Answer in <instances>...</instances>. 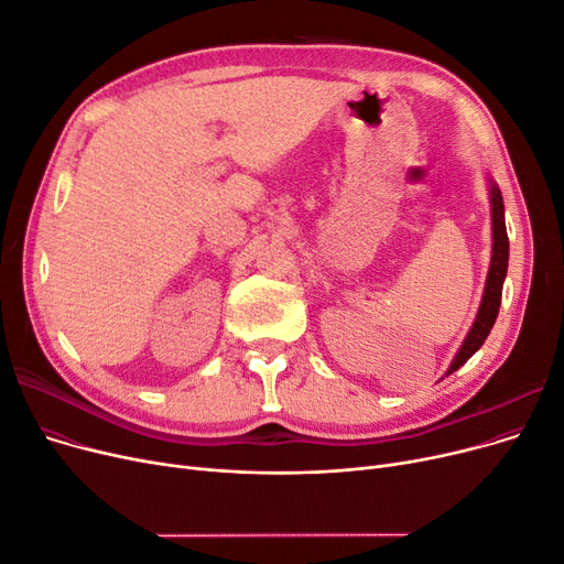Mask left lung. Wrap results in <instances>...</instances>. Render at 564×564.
Returning <instances> with one entry per match:
<instances>
[{"instance_id": "1", "label": "left lung", "mask_w": 564, "mask_h": 564, "mask_svg": "<svg viewBox=\"0 0 564 564\" xmlns=\"http://www.w3.org/2000/svg\"><path fill=\"white\" fill-rule=\"evenodd\" d=\"M491 220H494V252H491V265H489V278L485 286V296H481V305L477 312L475 324L462 344L457 358L452 360L449 371H457L477 348L485 344L489 337L496 316L500 310V299H502V282L507 275V261H509V238L505 229V206H502V195L498 191V185L491 181Z\"/></svg>"}]
</instances>
